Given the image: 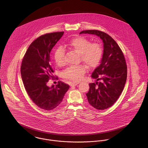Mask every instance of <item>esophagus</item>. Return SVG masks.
Here are the masks:
<instances>
[{"label": "esophagus", "instance_id": "obj_1", "mask_svg": "<svg viewBox=\"0 0 148 148\" xmlns=\"http://www.w3.org/2000/svg\"><path fill=\"white\" fill-rule=\"evenodd\" d=\"M79 83V82H72L71 84V86H75V85H77Z\"/></svg>", "mask_w": 148, "mask_h": 148}]
</instances>
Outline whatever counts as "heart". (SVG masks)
Returning a JSON list of instances; mask_svg holds the SVG:
<instances>
[{"label":"heart","mask_w":148,"mask_h":148,"mask_svg":"<svg viewBox=\"0 0 148 148\" xmlns=\"http://www.w3.org/2000/svg\"><path fill=\"white\" fill-rule=\"evenodd\" d=\"M64 46L73 49L80 54V59L89 68H94L100 63L103 53L101 44L98 42H91L84 36H77L66 42ZM54 60L58 66L65 64V51L59 47L54 52ZM87 71V68L84 65L70 66L64 71L63 76L73 81H79Z\"/></svg>","instance_id":"b5f03b06"}]
</instances>
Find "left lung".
<instances>
[{"instance_id":"obj_1","label":"left lung","mask_w":148,"mask_h":148,"mask_svg":"<svg viewBox=\"0 0 148 148\" xmlns=\"http://www.w3.org/2000/svg\"><path fill=\"white\" fill-rule=\"evenodd\" d=\"M82 34L96 35L104 42L101 64L91 76L97 82L89 84L86 95L90 105L99 110L106 109L114 104L124 89L127 77L125 57L117 43L105 32L93 29L83 31Z\"/></svg>"}]
</instances>
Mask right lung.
I'll return each mask as SVG.
<instances>
[{
    "label": "right lung",
    "mask_w": 148,
    "mask_h": 148,
    "mask_svg": "<svg viewBox=\"0 0 148 148\" xmlns=\"http://www.w3.org/2000/svg\"><path fill=\"white\" fill-rule=\"evenodd\" d=\"M64 32L41 35L28 48L21 62V76L25 90L33 102L45 110L59 106L69 86L61 81L56 86L47 83L53 77L54 68L51 64L50 52Z\"/></svg>",
    "instance_id": "add662e5"
}]
</instances>
